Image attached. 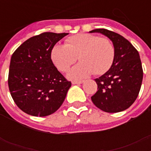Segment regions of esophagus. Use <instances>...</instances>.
Masks as SVG:
<instances>
[{
    "label": "esophagus",
    "instance_id": "obj_1",
    "mask_svg": "<svg viewBox=\"0 0 151 151\" xmlns=\"http://www.w3.org/2000/svg\"><path fill=\"white\" fill-rule=\"evenodd\" d=\"M83 82H84L83 81H72V84H73V85H80V84H82Z\"/></svg>",
    "mask_w": 151,
    "mask_h": 151
}]
</instances>
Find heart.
Wrapping results in <instances>:
<instances>
[{
  "instance_id": "heart-1",
  "label": "heart",
  "mask_w": 151,
  "mask_h": 151,
  "mask_svg": "<svg viewBox=\"0 0 151 151\" xmlns=\"http://www.w3.org/2000/svg\"><path fill=\"white\" fill-rule=\"evenodd\" d=\"M77 58L81 63L69 71L67 78L80 80L92 73L102 75L114 63V45L110 39L90 34H78L68 37L65 45H55L51 51L52 63L63 72L68 70Z\"/></svg>"
}]
</instances>
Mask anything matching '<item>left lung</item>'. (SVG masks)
Here are the masks:
<instances>
[{
    "mask_svg": "<svg viewBox=\"0 0 151 151\" xmlns=\"http://www.w3.org/2000/svg\"><path fill=\"white\" fill-rule=\"evenodd\" d=\"M107 37L115 48V58L110 70L95 79L98 90L91 97L92 103L107 113L126 110L135 102L143 81V68L138 51L122 35L106 29H96Z\"/></svg>",
    "mask_w": 151,
    "mask_h": 151,
    "instance_id": "obj_1",
    "label": "left lung"
}]
</instances>
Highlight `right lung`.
I'll return each mask as SVG.
<instances>
[{
    "label": "right lung",
    "mask_w": 151,
    "mask_h": 151,
    "mask_svg": "<svg viewBox=\"0 0 151 151\" xmlns=\"http://www.w3.org/2000/svg\"><path fill=\"white\" fill-rule=\"evenodd\" d=\"M67 34L45 32L32 37L12 55L9 91L18 107L27 114L48 116L63 103L71 82L54 66L51 51Z\"/></svg>",
    "instance_id": "1"
}]
</instances>
